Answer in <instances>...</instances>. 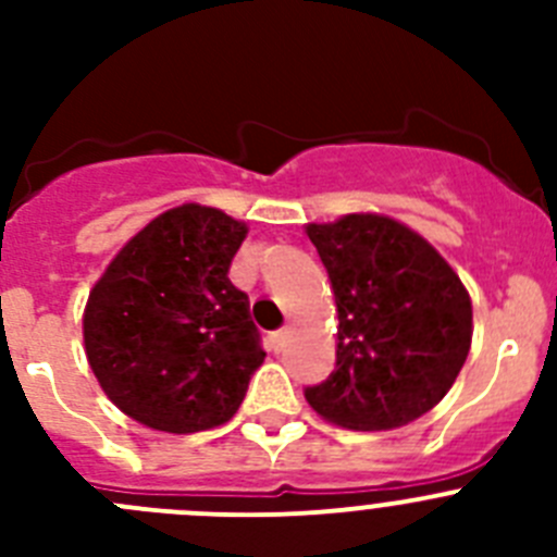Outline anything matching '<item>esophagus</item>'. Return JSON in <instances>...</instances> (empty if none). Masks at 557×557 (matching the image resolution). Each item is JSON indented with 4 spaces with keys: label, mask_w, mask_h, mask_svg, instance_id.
I'll return each instance as SVG.
<instances>
[{
    "label": "esophagus",
    "mask_w": 557,
    "mask_h": 557,
    "mask_svg": "<svg viewBox=\"0 0 557 557\" xmlns=\"http://www.w3.org/2000/svg\"><path fill=\"white\" fill-rule=\"evenodd\" d=\"M289 329H278L275 334H270V346H273V351H284V346H287L289 339Z\"/></svg>",
    "instance_id": "1"
}]
</instances>
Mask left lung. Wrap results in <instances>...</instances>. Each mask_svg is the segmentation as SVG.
I'll list each match as a JSON object with an SVG mask.
<instances>
[{"mask_svg":"<svg viewBox=\"0 0 557 557\" xmlns=\"http://www.w3.org/2000/svg\"><path fill=\"white\" fill-rule=\"evenodd\" d=\"M337 307V366L307 401L346 430H398L430 412L469 357L471 298L410 225L376 211L309 223Z\"/></svg>","mask_w":557,"mask_h":557,"instance_id":"left-lung-1","label":"left lung"}]
</instances>
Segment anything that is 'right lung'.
<instances>
[{
	"instance_id": "1",
	"label": "right lung",
	"mask_w": 557,
	"mask_h": 557,
	"mask_svg": "<svg viewBox=\"0 0 557 557\" xmlns=\"http://www.w3.org/2000/svg\"><path fill=\"white\" fill-rule=\"evenodd\" d=\"M248 225L184 203L133 234L83 309L97 382L127 418L189 435L234 418L264 362L248 295L228 268Z\"/></svg>"
}]
</instances>
